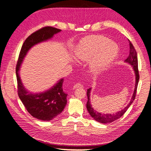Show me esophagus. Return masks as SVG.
Listing matches in <instances>:
<instances>
[{"label": "esophagus", "mask_w": 151, "mask_h": 151, "mask_svg": "<svg viewBox=\"0 0 151 151\" xmlns=\"http://www.w3.org/2000/svg\"><path fill=\"white\" fill-rule=\"evenodd\" d=\"M83 88V85L81 83H77L73 86V88Z\"/></svg>", "instance_id": "34e87169"}]
</instances>
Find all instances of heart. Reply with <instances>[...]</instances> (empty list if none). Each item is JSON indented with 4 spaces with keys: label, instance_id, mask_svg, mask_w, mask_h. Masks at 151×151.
I'll return each instance as SVG.
<instances>
[{
    "label": "heart",
    "instance_id": "obj_1",
    "mask_svg": "<svg viewBox=\"0 0 151 151\" xmlns=\"http://www.w3.org/2000/svg\"><path fill=\"white\" fill-rule=\"evenodd\" d=\"M117 45L105 36L95 35L84 39L76 51L77 59L82 62L91 61L94 72L106 68L118 54Z\"/></svg>",
    "mask_w": 151,
    "mask_h": 151
}]
</instances>
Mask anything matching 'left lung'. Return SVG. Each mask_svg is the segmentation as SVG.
<instances>
[{
	"label": "left lung",
	"instance_id": "8db88e82",
	"mask_svg": "<svg viewBox=\"0 0 151 151\" xmlns=\"http://www.w3.org/2000/svg\"><path fill=\"white\" fill-rule=\"evenodd\" d=\"M128 40L129 41V45H130V54L129 55V56L127 57V58L125 60V62L129 63L130 65L133 66L134 73H135V75H136L135 88H134V91L133 94V96L128 105L125 108L120 111H119L117 113L113 114H101V113H98L97 111H95L93 109V108H92V105L90 103L89 97H90V92H91V88H89L87 90V96H88V102H87V104H86L87 109H88L90 115L95 120L102 124H107V123L113 122V121L118 119L119 118H120L127 111V110L128 108L130 107V106L131 105V104H132L136 97L137 87H138V81L139 79V71H138V67L137 52L136 51V50L134 49L133 44L131 43V42L129 39Z\"/></svg>",
	"mask_w": 151,
	"mask_h": 151
}]
</instances>
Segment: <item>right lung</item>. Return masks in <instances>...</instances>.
Segmentation results:
<instances>
[{
    "instance_id": "right-lung-1",
    "label": "right lung",
    "mask_w": 151,
    "mask_h": 151,
    "mask_svg": "<svg viewBox=\"0 0 151 151\" xmlns=\"http://www.w3.org/2000/svg\"><path fill=\"white\" fill-rule=\"evenodd\" d=\"M60 29L51 26L41 28L29 35L22 44L16 68L18 96L29 113L39 120L48 121L60 114L67 104L66 93L63 90V79L44 93L33 94L24 88L18 70L24 58L32 46L51 38Z\"/></svg>"
}]
</instances>
